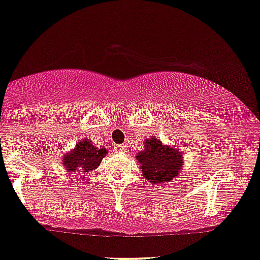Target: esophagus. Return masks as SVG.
Here are the masks:
<instances>
[{
	"label": "esophagus",
	"mask_w": 260,
	"mask_h": 260,
	"mask_svg": "<svg viewBox=\"0 0 260 260\" xmlns=\"http://www.w3.org/2000/svg\"><path fill=\"white\" fill-rule=\"evenodd\" d=\"M114 150H117V152H124L125 146L124 145H115L114 146Z\"/></svg>",
	"instance_id": "34e87169"
}]
</instances>
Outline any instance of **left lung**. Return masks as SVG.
<instances>
[{
	"instance_id": "obj_1",
	"label": "left lung",
	"mask_w": 260,
	"mask_h": 260,
	"mask_svg": "<svg viewBox=\"0 0 260 260\" xmlns=\"http://www.w3.org/2000/svg\"><path fill=\"white\" fill-rule=\"evenodd\" d=\"M143 177L153 184L168 183L177 177L183 169V152L166 146L155 136L143 142V150L136 155Z\"/></svg>"
}]
</instances>
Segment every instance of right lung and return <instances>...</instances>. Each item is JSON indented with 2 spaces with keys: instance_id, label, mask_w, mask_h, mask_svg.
Masks as SVG:
<instances>
[{
  "instance_id": "obj_1",
  "label": "right lung",
  "mask_w": 260,
  "mask_h": 260,
  "mask_svg": "<svg viewBox=\"0 0 260 260\" xmlns=\"http://www.w3.org/2000/svg\"><path fill=\"white\" fill-rule=\"evenodd\" d=\"M107 153L108 149L95 147L90 140L84 139L79 141L75 148L62 156L61 164L69 174L82 181L85 178L86 174L92 172L100 166Z\"/></svg>"
}]
</instances>
